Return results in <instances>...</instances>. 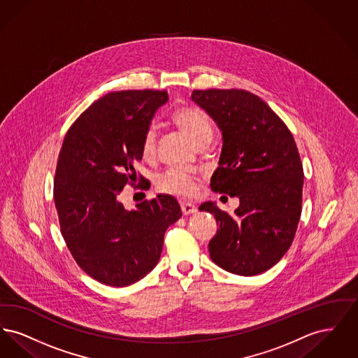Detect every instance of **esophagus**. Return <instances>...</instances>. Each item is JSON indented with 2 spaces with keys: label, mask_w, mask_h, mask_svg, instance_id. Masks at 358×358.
Masks as SVG:
<instances>
[{
  "label": "esophagus",
  "mask_w": 358,
  "mask_h": 358,
  "mask_svg": "<svg viewBox=\"0 0 358 358\" xmlns=\"http://www.w3.org/2000/svg\"><path fill=\"white\" fill-rule=\"evenodd\" d=\"M181 210H182L184 215H192V213H194L197 209H196L194 205L190 204V203H181Z\"/></svg>",
  "instance_id": "1"
}]
</instances>
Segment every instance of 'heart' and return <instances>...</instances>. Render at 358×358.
<instances>
[{"mask_svg": "<svg viewBox=\"0 0 358 358\" xmlns=\"http://www.w3.org/2000/svg\"><path fill=\"white\" fill-rule=\"evenodd\" d=\"M171 120L178 126L194 143L209 141L212 136V120L204 108L196 104H185L177 107L171 113ZM145 159H152L157 152V133L149 127L142 136L141 145ZM157 187L164 193H171L181 197H190L196 194L197 187L194 177L189 171L180 168H171L158 177Z\"/></svg>", "mask_w": 358, "mask_h": 358, "instance_id": "heart-1", "label": "heart"}]
</instances>
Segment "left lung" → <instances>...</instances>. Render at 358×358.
Instances as JSON below:
<instances>
[{
  "mask_svg": "<svg viewBox=\"0 0 358 358\" xmlns=\"http://www.w3.org/2000/svg\"><path fill=\"white\" fill-rule=\"evenodd\" d=\"M192 99L222 133L210 189L240 199L235 215L210 201L200 205L219 225L209 255L229 273H264L287 252L301 219L303 166L294 136L267 103L245 90H194Z\"/></svg>",
  "mask_w": 358,
  "mask_h": 358,
  "instance_id": "obj_1",
  "label": "left lung"
}]
</instances>
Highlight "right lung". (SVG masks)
Returning <instances> with one entry per match:
<instances>
[{
    "instance_id": "add662e5",
    "label": "right lung",
    "mask_w": 358,
    "mask_h": 358,
    "mask_svg": "<svg viewBox=\"0 0 358 358\" xmlns=\"http://www.w3.org/2000/svg\"><path fill=\"white\" fill-rule=\"evenodd\" d=\"M168 99L166 91L110 92L82 113L63 139L53 181L60 232L78 266L103 285L124 287L150 273L168 227L182 215L169 194L133 210L120 201L123 187L143 181L134 171L142 136Z\"/></svg>"
}]
</instances>
